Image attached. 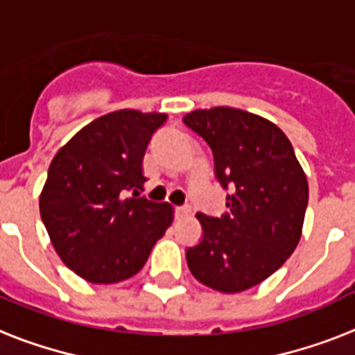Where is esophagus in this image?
<instances>
[{"label": "esophagus", "instance_id": "1", "mask_svg": "<svg viewBox=\"0 0 355 355\" xmlns=\"http://www.w3.org/2000/svg\"><path fill=\"white\" fill-rule=\"evenodd\" d=\"M189 211H191V209H189L187 206H177L175 207V217L177 218L187 217V215H189Z\"/></svg>", "mask_w": 355, "mask_h": 355}]
</instances>
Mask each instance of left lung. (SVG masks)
<instances>
[{
    "label": "left lung",
    "mask_w": 355,
    "mask_h": 355,
    "mask_svg": "<svg viewBox=\"0 0 355 355\" xmlns=\"http://www.w3.org/2000/svg\"><path fill=\"white\" fill-rule=\"evenodd\" d=\"M187 128L211 148L227 213H197L202 241L187 248L193 277L223 293L268 279L297 248L308 206V180L288 137L266 118L233 107L197 109Z\"/></svg>",
    "instance_id": "left-lung-1"
}]
</instances>
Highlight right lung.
Masks as SVG:
<instances>
[{"instance_id": "1", "label": "right lung", "mask_w": 355, "mask_h": 355, "mask_svg": "<svg viewBox=\"0 0 355 355\" xmlns=\"http://www.w3.org/2000/svg\"><path fill=\"white\" fill-rule=\"evenodd\" d=\"M168 114L120 109L96 118L54 155L40 215L65 266L93 284L137 275L173 223V206L138 197L142 160ZM129 191L131 198H125Z\"/></svg>"}]
</instances>
